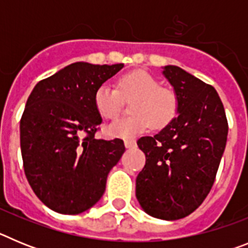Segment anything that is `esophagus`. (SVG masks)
<instances>
[{
	"label": "esophagus",
	"instance_id": "34e87169",
	"mask_svg": "<svg viewBox=\"0 0 248 248\" xmlns=\"http://www.w3.org/2000/svg\"><path fill=\"white\" fill-rule=\"evenodd\" d=\"M124 144H125L126 149H131V148H135V146H137V141H135V140H125V141H124Z\"/></svg>",
	"mask_w": 248,
	"mask_h": 248
}]
</instances>
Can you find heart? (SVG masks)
I'll use <instances>...</instances> for the list:
<instances>
[{
    "mask_svg": "<svg viewBox=\"0 0 248 248\" xmlns=\"http://www.w3.org/2000/svg\"><path fill=\"white\" fill-rule=\"evenodd\" d=\"M133 101V115L117 120L107 129L114 138H133L146 129H164L171 124L179 111L177 95L163 88L157 79L144 71H133L120 77L118 89L109 83H103L94 93V107L103 119H117L124 100Z\"/></svg>",
    "mask_w": 248,
    "mask_h": 248,
    "instance_id": "heart-1",
    "label": "heart"
}]
</instances>
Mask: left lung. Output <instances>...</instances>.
Segmentation results:
<instances>
[{
  "label": "left lung",
  "instance_id": "1",
  "mask_svg": "<svg viewBox=\"0 0 248 248\" xmlns=\"http://www.w3.org/2000/svg\"><path fill=\"white\" fill-rule=\"evenodd\" d=\"M164 76L179 99V117L155 137L138 140L146 161L137 177V199L149 215L183 218L209 195L229 133L225 108L212 85L176 65Z\"/></svg>",
  "mask_w": 248,
  "mask_h": 248
}]
</instances>
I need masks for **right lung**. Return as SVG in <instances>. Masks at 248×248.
Here are the masks:
<instances>
[{
  "mask_svg": "<svg viewBox=\"0 0 248 248\" xmlns=\"http://www.w3.org/2000/svg\"><path fill=\"white\" fill-rule=\"evenodd\" d=\"M124 65L77 62L36 84L19 122L23 169L46 206L76 215L97 203L109 171L125 151L122 139H95L100 84Z\"/></svg>",
  "mask_w": 248,
  "mask_h": 248,
  "instance_id": "obj_1",
  "label": "right lung"
}]
</instances>
